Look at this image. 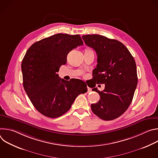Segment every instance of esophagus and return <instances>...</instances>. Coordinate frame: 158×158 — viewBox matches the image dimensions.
I'll return each mask as SVG.
<instances>
[{"instance_id":"esophagus-1","label":"esophagus","mask_w":158,"mask_h":158,"mask_svg":"<svg viewBox=\"0 0 158 158\" xmlns=\"http://www.w3.org/2000/svg\"><path fill=\"white\" fill-rule=\"evenodd\" d=\"M87 90H88V92H91V89L90 87H87Z\"/></svg>"}]
</instances>
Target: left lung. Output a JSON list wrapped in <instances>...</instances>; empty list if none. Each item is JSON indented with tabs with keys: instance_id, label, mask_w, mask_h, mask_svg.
Masks as SVG:
<instances>
[{
	"instance_id": "8db88e82",
	"label": "left lung",
	"mask_w": 158,
	"mask_h": 158,
	"mask_svg": "<svg viewBox=\"0 0 158 158\" xmlns=\"http://www.w3.org/2000/svg\"><path fill=\"white\" fill-rule=\"evenodd\" d=\"M82 38L87 46L95 50L98 56V64L93 73L94 81L97 84H105L102 91L97 87L93 89L101 99L91 104V109L103 120L116 119L129 107L137 86L134 59L117 40L98 34H87Z\"/></svg>"
}]
</instances>
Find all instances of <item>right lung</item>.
I'll list each match as a JSON object with an SVG mask.
<instances>
[{
    "instance_id": "add662e5",
    "label": "right lung",
    "mask_w": 158,
    "mask_h": 158,
    "mask_svg": "<svg viewBox=\"0 0 158 158\" xmlns=\"http://www.w3.org/2000/svg\"><path fill=\"white\" fill-rule=\"evenodd\" d=\"M83 45L79 35L57 34L33 44L22 60L21 69L26 93L44 116L58 118L68 111L75 99L87 91L85 82L65 81L57 74L67 62L68 53Z\"/></svg>"
}]
</instances>
